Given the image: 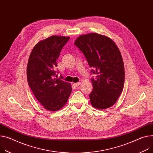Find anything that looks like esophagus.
<instances>
[{
  "mask_svg": "<svg viewBox=\"0 0 153 153\" xmlns=\"http://www.w3.org/2000/svg\"><path fill=\"white\" fill-rule=\"evenodd\" d=\"M80 83H79V82H78V83H74V85L75 86V87H78L79 85H80Z\"/></svg>",
  "mask_w": 153,
  "mask_h": 153,
  "instance_id": "1",
  "label": "esophagus"
}]
</instances>
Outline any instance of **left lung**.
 I'll return each instance as SVG.
<instances>
[{"mask_svg": "<svg viewBox=\"0 0 153 153\" xmlns=\"http://www.w3.org/2000/svg\"><path fill=\"white\" fill-rule=\"evenodd\" d=\"M83 53L92 68L93 90L89 94L92 106L107 109L116 103L124 84L125 72L123 58L116 44L108 37L96 33L79 36L74 43Z\"/></svg>", "mask_w": 153, "mask_h": 153, "instance_id": "8db88e82", "label": "left lung"}]
</instances>
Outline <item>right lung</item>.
<instances>
[{
    "label": "right lung",
    "mask_w": 153,
    "mask_h": 153,
    "mask_svg": "<svg viewBox=\"0 0 153 153\" xmlns=\"http://www.w3.org/2000/svg\"><path fill=\"white\" fill-rule=\"evenodd\" d=\"M69 39L53 36L42 40L35 45L29 58V86L43 107L51 111L62 108L72 92L70 84L54 78L59 72L56 70V60Z\"/></svg>",
    "instance_id": "obj_1"
}]
</instances>
